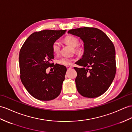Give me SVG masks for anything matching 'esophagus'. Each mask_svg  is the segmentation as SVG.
Returning a JSON list of instances; mask_svg holds the SVG:
<instances>
[{
  "mask_svg": "<svg viewBox=\"0 0 132 132\" xmlns=\"http://www.w3.org/2000/svg\"><path fill=\"white\" fill-rule=\"evenodd\" d=\"M67 69H70L72 68V67H71V66H67Z\"/></svg>",
  "mask_w": 132,
  "mask_h": 132,
  "instance_id": "1",
  "label": "esophagus"
}]
</instances>
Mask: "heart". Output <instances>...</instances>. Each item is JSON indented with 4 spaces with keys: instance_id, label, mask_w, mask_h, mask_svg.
I'll use <instances>...</instances> for the list:
<instances>
[{
    "instance_id": "heart-1",
    "label": "heart",
    "mask_w": 132,
    "mask_h": 132,
    "mask_svg": "<svg viewBox=\"0 0 132 132\" xmlns=\"http://www.w3.org/2000/svg\"><path fill=\"white\" fill-rule=\"evenodd\" d=\"M64 42L67 44L73 47H75V50L77 52H81L82 50V47L81 46H77L79 44V40L78 38H77L75 36H69L66 37L64 40ZM61 48V45L60 42L58 41H56L54 42L52 46V50L53 53L55 54H59L60 50ZM72 59L70 58H68V57H62L59 60L57 61L58 63L60 65H70L72 62Z\"/></svg>"
}]
</instances>
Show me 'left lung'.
Segmentation results:
<instances>
[{
  "instance_id": "obj_1",
  "label": "left lung",
  "mask_w": 132,
  "mask_h": 132,
  "mask_svg": "<svg viewBox=\"0 0 132 132\" xmlns=\"http://www.w3.org/2000/svg\"><path fill=\"white\" fill-rule=\"evenodd\" d=\"M68 34L79 37L84 43V53L76 63L77 91L85 97L102 95L110 86L116 73L115 50L106 35L96 28L72 29Z\"/></svg>"
}]
</instances>
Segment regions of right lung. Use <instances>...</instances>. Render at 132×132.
<instances>
[{"label":"right lung","instance_id":"1","mask_svg":"<svg viewBox=\"0 0 132 132\" xmlns=\"http://www.w3.org/2000/svg\"><path fill=\"white\" fill-rule=\"evenodd\" d=\"M66 30H43L32 34L22 46L19 54L20 78L22 84L32 97L41 101L56 98L65 79L67 68L51 63L54 58L52 46ZM54 67L47 73L46 69Z\"/></svg>","mask_w":132,"mask_h":132}]
</instances>
